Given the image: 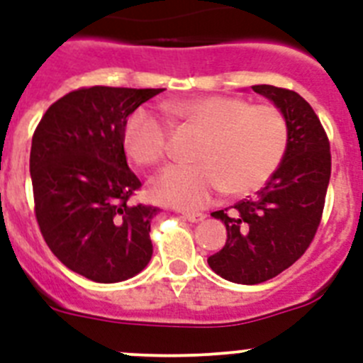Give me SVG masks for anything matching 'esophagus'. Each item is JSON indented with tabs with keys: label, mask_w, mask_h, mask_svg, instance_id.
I'll return each instance as SVG.
<instances>
[{
	"label": "esophagus",
	"mask_w": 363,
	"mask_h": 363,
	"mask_svg": "<svg viewBox=\"0 0 363 363\" xmlns=\"http://www.w3.org/2000/svg\"><path fill=\"white\" fill-rule=\"evenodd\" d=\"M182 216H184L187 221H191V223H198V221L205 220V214L201 213H184Z\"/></svg>",
	"instance_id": "34e87169"
}]
</instances>
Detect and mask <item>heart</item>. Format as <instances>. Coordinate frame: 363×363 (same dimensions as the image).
Masks as SVG:
<instances>
[{
  "label": "heart",
  "mask_w": 363,
  "mask_h": 363,
  "mask_svg": "<svg viewBox=\"0 0 363 363\" xmlns=\"http://www.w3.org/2000/svg\"><path fill=\"white\" fill-rule=\"evenodd\" d=\"M172 116L201 130L192 165H171L150 185L154 200L198 209L218 192L247 196L278 171L289 145L285 116L272 105H251L236 96H198L167 104ZM123 147L142 167L162 163L169 154V130L145 108L127 118Z\"/></svg>",
  "instance_id": "obj_1"
}]
</instances>
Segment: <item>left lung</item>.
<instances>
[{
    "label": "left lung",
    "mask_w": 363,
    "mask_h": 363,
    "mask_svg": "<svg viewBox=\"0 0 363 363\" xmlns=\"http://www.w3.org/2000/svg\"><path fill=\"white\" fill-rule=\"evenodd\" d=\"M252 91L271 99L289 127L284 162L256 196L211 216L223 221L227 242L209 267L234 284L255 285L278 277L313 242L331 178V147L316 112L298 92L272 85Z\"/></svg>",
    "instance_id": "8db88e82"
}]
</instances>
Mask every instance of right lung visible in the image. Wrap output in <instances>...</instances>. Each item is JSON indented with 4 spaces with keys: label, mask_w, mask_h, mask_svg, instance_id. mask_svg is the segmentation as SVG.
I'll use <instances>...</instances> for the list:
<instances>
[{
    "label": "right lung",
    "mask_w": 363,
    "mask_h": 363,
    "mask_svg": "<svg viewBox=\"0 0 363 363\" xmlns=\"http://www.w3.org/2000/svg\"><path fill=\"white\" fill-rule=\"evenodd\" d=\"M163 89L83 86L50 105L34 130L30 178L45 242L98 284L129 280L152 256V205H133L142 182L127 165V118Z\"/></svg>",
    "instance_id": "add662e5"
}]
</instances>
